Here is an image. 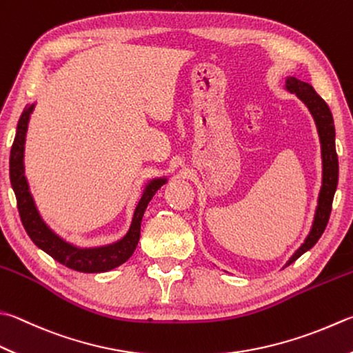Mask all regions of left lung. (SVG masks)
<instances>
[{
	"label": "left lung",
	"instance_id": "8db88e82",
	"mask_svg": "<svg viewBox=\"0 0 353 353\" xmlns=\"http://www.w3.org/2000/svg\"><path fill=\"white\" fill-rule=\"evenodd\" d=\"M285 90L290 94H295L298 98L304 103L305 108L309 109L312 118H314L318 138H320L321 144V164H323V174H321V189L318 194L316 199V209L314 214V221H312L310 230L307 236H305L304 243L300 245V249L295 250V254L289 258L284 268H288L294 261H296L305 252L310 250L316 244L318 239L323 235V232L327 225L330 210H332V201H334V195L338 184V157L335 149V124L334 117L329 105L325 104L324 99L316 94L315 89L312 88L309 83L301 81L295 77L285 78ZM283 268V269H284Z\"/></svg>",
	"mask_w": 353,
	"mask_h": 353
}]
</instances>
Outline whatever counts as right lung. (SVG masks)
Returning <instances> with one entry per match:
<instances>
[{
    "mask_svg": "<svg viewBox=\"0 0 353 353\" xmlns=\"http://www.w3.org/2000/svg\"><path fill=\"white\" fill-rule=\"evenodd\" d=\"M35 105L37 101L26 105L21 117H19L9 159L10 183L13 192H15L18 212L19 216H21L24 229L38 249L46 252L55 261L65 265V268L84 272V274H99V272L115 269L118 265L128 261L135 252L137 244L139 241V229H141V219L145 208H148V204L154 198L158 189H161L168 183L169 178L155 176L144 184L141 198H139L134 210V215H132L129 229L125 232V235L117 239V241L101 245H78L75 243L68 241V239L57 234L44 221V218L37 208L35 199H33L28 176H26V135H28L30 115L35 110Z\"/></svg>",
    "mask_w": 353,
    "mask_h": 353,
    "instance_id": "obj_1",
    "label": "right lung"
}]
</instances>
